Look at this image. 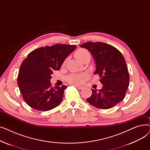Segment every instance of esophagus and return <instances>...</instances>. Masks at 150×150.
I'll list each match as a JSON object with an SVG mask.
<instances>
[{"instance_id":"esophagus-1","label":"esophagus","mask_w":150,"mask_h":150,"mask_svg":"<svg viewBox=\"0 0 150 150\" xmlns=\"http://www.w3.org/2000/svg\"><path fill=\"white\" fill-rule=\"evenodd\" d=\"M75 88H76L78 89H81L83 88L82 86H79V85H74Z\"/></svg>"}]
</instances>
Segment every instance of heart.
I'll return each mask as SVG.
<instances>
[{
    "label": "heart",
    "instance_id": "obj_1",
    "mask_svg": "<svg viewBox=\"0 0 150 150\" xmlns=\"http://www.w3.org/2000/svg\"><path fill=\"white\" fill-rule=\"evenodd\" d=\"M89 52L86 50L84 49H80L76 52L75 56L77 59L80 61L86 54H87ZM87 77L88 74L86 73L71 74L67 76V80L68 82L72 84H80L84 80H85L86 78Z\"/></svg>",
    "mask_w": 150,
    "mask_h": 150
}]
</instances>
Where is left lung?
<instances>
[{"label": "left lung", "instance_id": "obj_1", "mask_svg": "<svg viewBox=\"0 0 150 150\" xmlns=\"http://www.w3.org/2000/svg\"><path fill=\"white\" fill-rule=\"evenodd\" d=\"M80 47L92 54L96 64L94 74H99L103 84L100 90L92 89L86 101L100 109L114 107L123 100L129 86V74L122 54L114 47L100 42H87Z\"/></svg>", "mask_w": 150, "mask_h": 150}]
</instances>
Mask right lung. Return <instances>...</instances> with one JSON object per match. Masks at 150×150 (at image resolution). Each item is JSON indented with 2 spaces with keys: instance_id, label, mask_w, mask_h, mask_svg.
Instances as JSON below:
<instances>
[{
  "instance_id": "1",
  "label": "right lung",
  "mask_w": 150,
  "mask_h": 150,
  "mask_svg": "<svg viewBox=\"0 0 150 150\" xmlns=\"http://www.w3.org/2000/svg\"><path fill=\"white\" fill-rule=\"evenodd\" d=\"M76 45L58 44L42 47L30 52L23 61L18 84L25 103L38 111H47L58 106L66 86H51L53 71L59 70Z\"/></svg>"
}]
</instances>
